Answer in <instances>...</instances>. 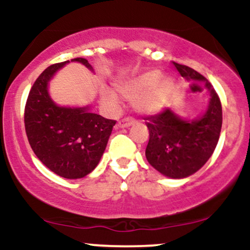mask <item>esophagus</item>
Wrapping results in <instances>:
<instances>
[{
    "mask_svg": "<svg viewBox=\"0 0 250 250\" xmlns=\"http://www.w3.org/2000/svg\"><path fill=\"white\" fill-rule=\"evenodd\" d=\"M134 121L131 119H127V120H122V121H119L117 122L116 127L117 128H128L130 127L131 125H133Z\"/></svg>",
    "mask_w": 250,
    "mask_h": 250,
    "instance_id": "1",
    "label": "esophagus"
}]
</instances>
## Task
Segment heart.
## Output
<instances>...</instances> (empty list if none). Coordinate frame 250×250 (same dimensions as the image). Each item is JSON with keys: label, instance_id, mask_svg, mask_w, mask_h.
<instances>
[{"label": "heart", "instance_id": "b5f03b06", "mask_svg": "<svg viewBox=\"0 0 250 250\" xmlns=\"http://www.w3.org/2000/svg\"><path fill=\"white\" fill-rule=\"evenodd\" d=\"M161 79L157 70L146 71L117 84L119 93L125 99L133 100L135 110L143 115H154L165 108V94L169 85L168 79ZM101 97L105 104L116 105L120 102L119 96L114 91L103 90Z\"/></svg>", "mask_w": 250, "mask_h": 250}]
</instances>
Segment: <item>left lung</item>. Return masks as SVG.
I'll use <instances>...</instances> for the list:
<instances>
[{"label": "left lung", "mask_w": 250, "mask_h": 250, "mask_svg": "<svg viewBox=\"0 0 250 250\" xmlns=\"http://www.w3.org/2000/svg\"><path fill=\"white\" fill-rule=\"evenodd\" d=\"M189 82H203L209 102L202 115L183 119L171 108L147 117L149 142L146 157L151 167L170 179H185L196 173L214 153L222 127V107L215 89L196 70L173 62Z\"/></svg>", "instance_id": "obj_1"}]
</instances>
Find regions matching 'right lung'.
<instances>
[{
  "mask_svg": "<svg viewBox=\"0 0 250 250\" xmlns=\"http://www.w3.org/2000/svg\"><path fill=\"white\" fill-rule=\"evenodd\" d=\"M70 61L50 65L37 77L28 95L24 125L37 159L64 179H82L99 165L116 121L90 111V107H63L50 97L49 82ZM90 71L89 62L73 59Z\"/></svg>",
  "mask_w": 250,
  "mask_h": 250,
  "instance_id": "1",
  "label": "right lung"
}]
</instances>
